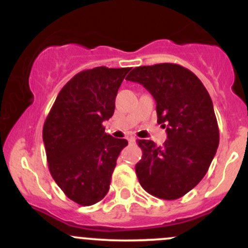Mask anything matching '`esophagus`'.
<instances>
[{"label": "esophagus", "mask_w": 248, "mask_h": 248, "mask_svg": "<svg viewBox=\"0 0 248 248\" xmlns=\"http://www.w3.org/2000/svg\"><path fill=\"white\" fill-rule=\"evenodd\" d=\"M127 140H128L129 144H136V141H137V139L134 138V137H129V138Z\"/></svg>", "instance_id": "34e87169"}]
</instances>
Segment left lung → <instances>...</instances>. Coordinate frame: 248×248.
<instances>
[{"label":"left lung","instance_id":"left-lung-1","mask_svg":"<svg viewBox=\"0 0 248 248\" xmlns=\"http://www.w3.org/2000/svg\"><path fill=\"white\" fill-rule=\"evenodd\" d=\"M126 80L139 82L152 94L157 122L167 128L162 146L138 140L142 150L136 166L140 185L157 198H181L202 181L218 147L211 97L196 74L175 63L137 67Z\"/></svg>","mask_w":248,"mask_h":248}]
</instances>
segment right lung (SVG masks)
Masks as SVG:
<instances>
[{
  "instance_id": "1",
  "label": "right lung",
  "mask_w": 248,
  "mask_h": 248,
  "mask_svg": "<svg viewBox=\"0 0 248 248\" xmlns=\"http://www.w3.org/2000/svg\"><path fill=\"white\" fill-rule=\"evenodd\" d=\"M131 68L96 67L62 87L43 127L50 174L63 193L90 206L108 193L112 171L126 139L104 132L115 110L119 87Z\"/></svg>"
}]
</instances>
